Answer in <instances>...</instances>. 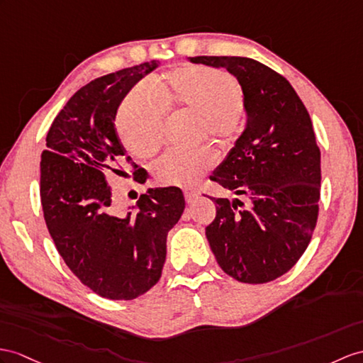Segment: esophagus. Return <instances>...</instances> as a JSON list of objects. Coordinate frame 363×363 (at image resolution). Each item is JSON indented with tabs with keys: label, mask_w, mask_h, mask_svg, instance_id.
<instances>
[{
	"label": "esophagus",
	"mask_w": 363,
	"mask_h": 363,
	"mask_svg": "<svg viewBox=\"0 0 363 363\" xmlns=\"http://www.w3.org/2000/svg\"><path fill=\"white\" fill-rule=\"evenodd\" d=\"M200 197V194L197 191H184V200H186L188 205H192L194 201Z\"/></svg>",
	"instance_id": "34e87169"
}]
</instances>
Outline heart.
I'll return each instance as SVG.
<instances>
[{
  "instance_id": "1",
  "label": "heart",
  "mask_w": 363,
  "mask_h": 363,
  "mask_svg": "<svg viewBox=\"0 0 363 363\" xmlns=\"http://www.w3.org/2000/svg\"><path fill=\"white\" fill-rule=\"evenodd\" d=\"M243 89L237 78L206 66H180L146 83L121 103L117 128L123 145L138 158H149L163 143L162 112L199 115L197 134L218 147L233 145L242 132ZM214 157L208 149L191 154L167 152L152 164L163 186H191L206 174Z\"/></svg>"
}]
</instances>
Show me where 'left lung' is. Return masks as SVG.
Masks as SVG:
<instances>
[{"instance_id":"obj_1","label":"left lung","mask_w":363,"mask_h":363,"mask_svg":"<svg viewBox=\"0 0 363 363\" xmlns=\"http://www.w3.org/2000/svg\"><path fill=\"white\" fill-rule=\"evenodd\" d=\"M225 67L243 89L246 128L211 175L245 196L212 199L217 214L206 238L217 263L243 284H267L294 267L319 216L320 149L311 118L285 77L245 57H191Z\"/></svg>"}]
</instances>
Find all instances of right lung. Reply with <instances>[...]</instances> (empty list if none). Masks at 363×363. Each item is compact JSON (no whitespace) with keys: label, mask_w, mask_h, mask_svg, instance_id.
<instances>
[{"label":"right lung","mask_w":363,"mask_h":363,"mask_svg":"<svg viewBox=\"0 0 363 363\" xmlns=\"http://www.w3.org/2000/svg\"><path fill=\"white\" fill-rule=\"evenodd\" d=\"M158 63L83 86L52 123L41 154V205L57 251L83 285L111 300L137 298L160 280L167 233L184 209L183 192L169 186L147 189L120 216L104 177L123 172L128 162L135 182L145 180L126 157L113 121L123 99Z\"/></svg>","instance_id":"obj_1"}]
</instances>
